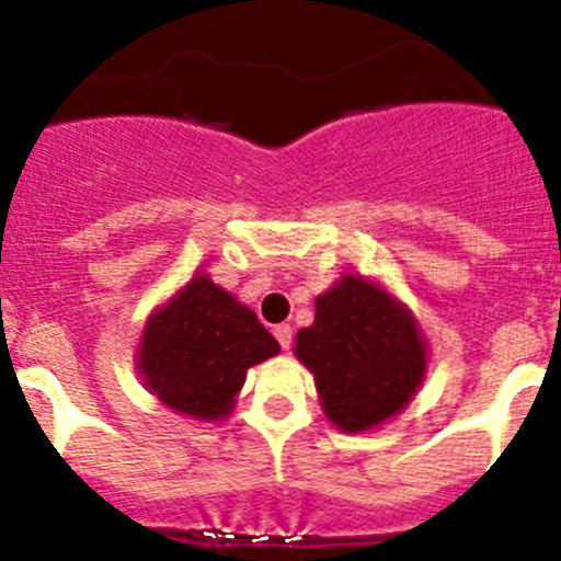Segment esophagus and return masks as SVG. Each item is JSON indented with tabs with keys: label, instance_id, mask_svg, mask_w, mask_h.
Returning a JSON list of instances; mask_svg holds the SVG:
<instances>
[{
	"label": "esophagus",
	"instance_id": "1",
	"mask_svg": "<svg viewBox=\"0 0 561 561\" xmlns=\"http://www.w3.org/2000/svg\"><path fill=\"white\" fill-rule=\"evenodd\" d=\"M291 336H295V331H291L289 323L275 325V340L280 342V348H291Z\"/></svg>",
	"mask_w": 561,
	"mask_h": 561
}]
</instances>
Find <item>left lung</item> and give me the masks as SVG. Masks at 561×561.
<instances>
[{
    "label": "left lung",
    "mask_w": 561,
    "mask_h": 561,
    "mask_svg": "<svg viewBox=\"0 0 561 561\" xmlns=\"http://www.w3.org/2000/svg\"><path fill=\"white\" fill-rule=\"evenodd\" d=\"M314 309L295 356L314 374L331 424L365 433L408 408L427 374V342L410 309L362 275L342 277Z\"/></svg>",
    "instance_id": "obj_1"
}]
</instances>
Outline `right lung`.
<instances>
[{
  "instance_id": "1",
  "label": "right lung",
  "mask_w": 561,
  "mask_h": 561,
  "mask_svg": "<svg viewBox=\"0 0 561 561\" xmlns=\"http://www.w3.org/2000/svg\"><path fill=\"white\" fill-rule=\"evenodd\" d=\"M280 351L275 336L207 275H193L142 329L137 370L165 408L196 421L232 413L247 370Z\"/></svg>"
}]
</instances>
